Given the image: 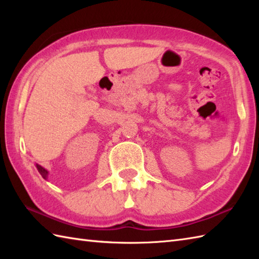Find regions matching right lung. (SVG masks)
Masks as SVG:
<instances>
[{
	"mask_svg": "<svg viewBox=\"0 0 259 259\" xmlns=\"http://www.w3.org/2000/svg\"><path fill=\"white\" fill-rule=\"evenodd\" d=\"M36 168H37V171L40 172V175L42 176V178L47 180V178H48V172H47V170L43 169L41 166H36Z\"/></svg>",
	"mask_w": 259,
	"mask_h": 259,
	"instance_id": "1",
	"label": "right lung"
}]
</instances>
